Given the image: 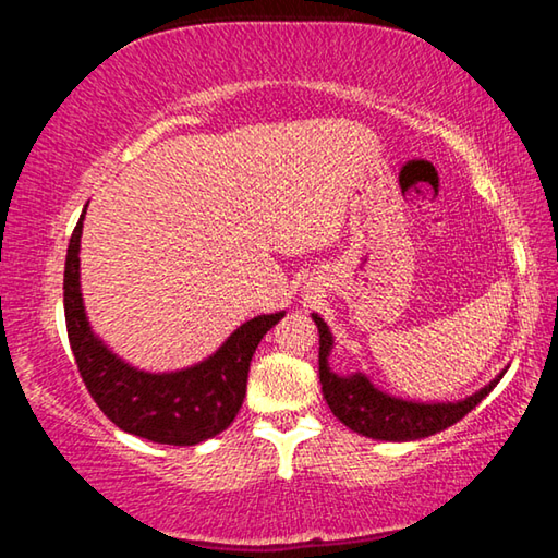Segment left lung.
<instances>
[{
	"label": "left lung",
	"mask_w": 558,
	"mask_h": 558,
	"mask_svg": "<svg viewBox=\"0 0 558 558\" xmlns=\"http://www.w3.org/2000/svg\"><path fill=\"white\" fill-rule=\"evenodd\" d=\"M313 319L319 332V384H323V396L337 418L359 436L393 442L428 438L433 433L450 428L462 415H468L505 376V372H499L487 386L460 401H405L381 391L362 372L347 376L332 372V366H329V354H332L335 347L332 332H329L323 317L313 313Z\"/></svg>",
	"instance_id": "1"
}]
</instances>
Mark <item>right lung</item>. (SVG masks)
I'll return each instance as SVG.
<instances>
[{"mask_svg":"<svg viewBox=\"0 0 558 558\" xmlns=\"http://www.w3.org/2000/svg\"><path fill=\"white\" fill-rule=\"evenodd\" d=\"M86 209L75 223L63 272V310L75 364L93 401L118 428L165 446H196L231 426L239 413L251 356L276 315L243 323L204 362L177 372H145L128 364L93 332L81 292V233Z\"/></svg>","mask_w":558,"mask_h":558,"instance_id":"add662e5","label":"right lung"}]
</instances>
